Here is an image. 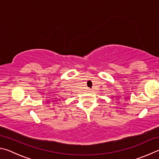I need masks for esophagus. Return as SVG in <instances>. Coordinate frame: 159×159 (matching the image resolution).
I'll use <instances>...</instances> for the list:
<instances>
[{
    "label": "esophagus",
    "mask_w": 159,
    "mask_h": 159,
    "mask_svg": "<svg viewBox=\"0 0 159 159\" xmlns=\"http://www.w3.org/2000/svg\"><path fill=\"white\" fill-rule=\"evenodd\" d=\"M89 91H91V90H90V89H89Z\"/></svg>",
    "instance_id": "obj_1"
}]
</instances>
